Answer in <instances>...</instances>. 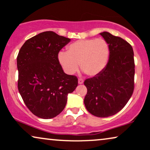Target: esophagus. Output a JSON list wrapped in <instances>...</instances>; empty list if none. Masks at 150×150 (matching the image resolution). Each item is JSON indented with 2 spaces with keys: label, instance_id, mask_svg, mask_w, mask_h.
<instances>
[{
  "label": "esophagus",
  "instance_id": "esophagus-1",
  "mask_svg": "<svg viewBox=\"0 0 150 150\" xmlns=\"http://www.w3.org/2000/svg\"><path fill=\"white\" fill-rule=\"evenodd\" d=\"M83 83V80L82 79H78V83H79V84H82Z\"/></svg>",
  "mask_w": 150,
  "mask_h": 150
}]
</instances>
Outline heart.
I'll use <instances>...</instances> for the list:
<instances>
[{"label": "heart", "mask_w": 150, "mask_h": 150, "mask_svg": "<svg viewBox=\"0 0 150 150\" xmlns=\"http://www.w3.org/2000/svg\"><path fill=\"white\" fill-rule=\"evenodd\" d=\"M110 47L103 38L79 40L67 47V52L58 53V62L64 71L72 75L78 69L88 76H95L106 67L109 60Z\"/></svg>", "instance_id": "1"}]
</instances>
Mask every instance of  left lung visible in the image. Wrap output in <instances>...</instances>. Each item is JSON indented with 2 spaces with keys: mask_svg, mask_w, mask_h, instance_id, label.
<instances>
[{
  "mask_svg": "<svg viewBox=\"0 0 150 150\" xmlns=\"http://www.w3.org/2000/svg\"><path fill=\"white\" fill-rule=\"evenodd\" d=\"M100 35L109 45V60L100 73L85 80L84 104L93 115L108 117L122 110L132 95L135 64L133 49L127 41L106 31Z\"/></svg>",
  "mask_w": 150,
  "mask_h": 150,
  "instance_id": "left-lung-1",
  "label": "left lung"
}]
</instances>
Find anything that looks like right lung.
Listing matches in <instances>:
<instances>
[{
	"mask_svg": "<svg viewBox=\"0 0 150 150\" xmlns=\"http://www.w3.org/2000/svg\"><path fill=\"white\" fill-rule=\"evenodd\" d=\"M71 39L45 31L24 43L17 57L18 88L28 109L42 119L56 117L67 95L78 85L75 75L64 72L57 56Z\"/></svg>",
	"mask_w": 150,
	"mask_h": 150,
	"instance_id": "add662e5",
	"label": "right lung"
}]
</instances>
